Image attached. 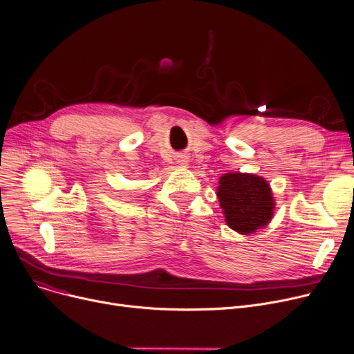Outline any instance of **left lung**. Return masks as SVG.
I'll list each match as a JSON object with an SVG mask.
<instances>
[{
	"instance_id": "obj_1",
	"label": "left lung",
	"mask_w": 354,
	"mask_h": 354,
	"mask_svg": "<svg viewBox=\"0 0 354 354\" xmlns=\"http://www.w3.org/2000/svg\"><path fill=\"white\" fill-rule=\"evenodd\" d=\"M217 197L227 225L240 234H250L273 218L274 198L268 183L248 173L220 177Z\"/></svg>"
}]
</instances>
